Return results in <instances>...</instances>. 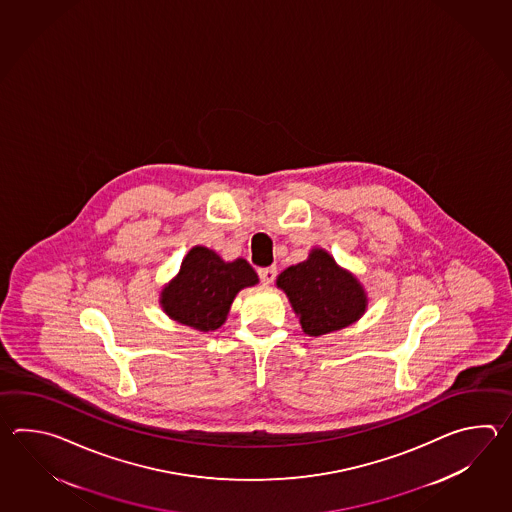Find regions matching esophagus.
<instances>
[{"label":"esophagus","instance_id":"obj_1","mask_svg":"<svg viewBox=\"0 0 512 512\" xmlns=\"http://www.w3.org/2000/svg\"><path fill=\"white\" fill-rule=\"evenodd\" d=\"M258 274H260V280L263 283H272L276 280V267H261L258 269Z\"/></svg>","mask_w":512,"mask_h":512}]
</instances>
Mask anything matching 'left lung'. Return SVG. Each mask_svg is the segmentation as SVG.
I'll list each match as a JSON object with an SVG mask.
<instances>
[{"mask_svg":"<svg viewBox=\"0 0 512 512\" xmlns=\"http://www.w3.org/2000/svg\"><path fill=\"white\" fill-rule=\"evenodd\" d=\"M276 283L289 296L309 337L349 326L366 309V294L360 283L342 271L327 252L318 249L309 254V260L285 269Z\"/></svg>","mask_w":512,"mask_h":512,"instance_id":"8db88e82","label":"left lung"}]
</instances>
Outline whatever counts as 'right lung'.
I'll return each mask as SVG.
<instances>
[{
  "instance_id": "right-lung-1",
  "label": "right lung",
  "mask_w": 512,
  "mask_h": 512,
  "mask_svg": "<svg viewBox=\"0 0 512 512\" xmlns=\"http://www.w3.org/2000/svg\"><path fill=\"white\" fill-rule=\"evenodd\" d=\"M254 283H258V274L247 260L227 263L207 247H194L181 263L177 278L164 287L161 304L177 322L214 331L227 320L238 291Z\"/></svg>"
}]
</instances>
